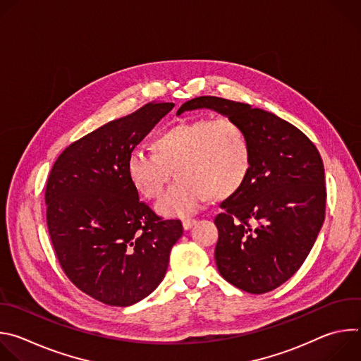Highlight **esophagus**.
Segmentation results:
<instances>
[{
  "mask_svg": "<svg viewBox=\"0 0 361 361\" xmlns=\"http://www.w3.org/2000/svg\"><path fill=\"white\" fill-rule=\"evenodd\" d=\"M194 224H195V220H194V219H187V220L183 221V228H184V230H190Z\"/></svg>",
  "mask_w": 361,
  "mask_h": 361,
  "instance_id": "34e87169",
  "label": "esophagus"
}]
</instances>
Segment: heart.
<instances>
[{
  "label": "heart",
  "instance_id": "heart-1",
  "mask_svg": "<svg viewBox=\"0 0 361 361\" xmlns=\"http://www.w3.org/2000/svg\"><path fill=\"white\" fill-rule=\"evenodd\" d=\"M156 154L134 149L127 174L145 198H157L171 177H178L157 202L164 217L194 214L205 197L224 198L237 191L250 173L251 151L243 127L233 118L198 117L177 124L152 141Z\"/></svg>",
  "mask_w": 361,
  "mask_h": 361
}]
</instances>
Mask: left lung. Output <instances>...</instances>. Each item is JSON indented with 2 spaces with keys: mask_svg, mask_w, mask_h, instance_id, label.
Segmentation results:
<instances>
[{
  "mask_svg": "<svg viewBox=\"0 0 361 361\" xmlns=\"http://www.w3.org/2000/svg\"><path fill=\"white\" fill-rule=\"evenodd\" d=\"M198 109L235 120L251 151L245 181L221 201L214 219L217 269L247 293L271 291L301 267L322 230L326 185L320 152L293 124L244 102L204 95L184 102L177 114Z\"/></svg>",
  "mask_w": 361,
  "mask_h": 361,
  "instance_id": "1",
  "label": "left lung"
}]
</instances>
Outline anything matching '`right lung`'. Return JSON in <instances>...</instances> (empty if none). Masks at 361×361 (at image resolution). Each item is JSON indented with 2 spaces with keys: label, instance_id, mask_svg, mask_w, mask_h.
Returning a JSON list of instances; mask_svg holds the SVG:
<instances>
[{
  "label": "right lung",
  "instance_id": "obj_1",
  "mask_svg": "<svg viewBox=\"0 0 361 361\" xmlns=\"http://www.w3.org/2000/svg\"><path fill=\"white\" fill-rule=\"evenodd\" d=\"M148 102L70 144L51 169L47 226L66 276L85 294L117 307L163 281L180 220H163L138 198L127 174L137 144L173 110Z\"/></svg>",
  "mask_w": 361,
  "mask_h": 361
}]
</instances>
